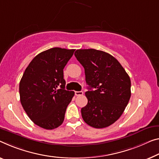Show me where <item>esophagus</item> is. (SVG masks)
<instances>
[{
  "label": "esophagus",
  "mask_w": 159,
  "mask_h": 159,
  "mask_svg": "<svg viewBox=\"0 0 159 159\" xmlns=\"http://www.w3.org/2000/svg\"><path fill=\"white\" fill-rule=\"evenodd\" d=\"M75 94L76 96H81V95L83 94V92L82 91H76L75 92Z\"/></svg>",
  "instance_id": "1"
}]
</instances>
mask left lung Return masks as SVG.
<instances>
[{
	"label": "left lung",
	"mask_w": 159,
	"mask_h": 159,
	"mask_svg": "<svg viewBox=\"0 0 159 159\" xmlns=\"http://www.w3.org/2000/svg\"><path fill=\"white\" fill-rule=\"evenodd\" d=\"M75 55L84 68L89 85L85 92L88 103L81 109L82 119L94 128L107 127L119 119L127 106L130 77L119 61L104 51L80 49Z\"/></svg>",
	"instance_id": "left-lung-1"
}]
</instances>
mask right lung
I'll list each match as a JSON object with an SVG mask.
<instances>
[{
  "mask_svg": "<svg viewBox=\"0 0 159 159\" xmlns=\"http://www.w3.org/2000/svg\"><path fill=\"white\" fill-rule=\"evenodd\" d=\"M75 50L53 48L44 51L33 58L23 73L19 85L21 104L40 127L54 129L64 121L75 92L65 89L63 69Z\"/></svg>",
  "mask_w": 159,
  "mask_h": 159,
  "instance_id": "obj_1",
  "label": "right lung"
}]
</instances>
